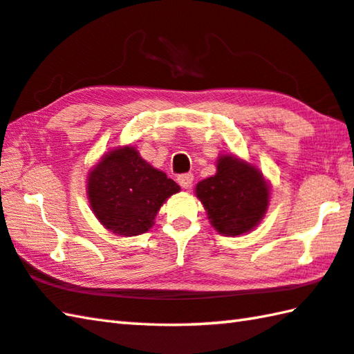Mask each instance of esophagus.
<instances>
[{"label":"esophagus","mask_w":354,"mask_h":354,"mask_svg":"<svg viewBox=\"0 0 354 354\" xmlns=\"http://www.w3.org/2000/svg\"><path fill=\"white\" fill-rule=\"evenodd\" d=\"M177 182H178L180 186H182V188L189 189L192 182H194V176H192V174H182V176L177 177Z\"/></svg>","instance_id":"esophagus-1"}]
</instances>
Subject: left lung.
Here are the masks:
<instances>
[{"label":"left lung","instance_id":"1","mask_svg":"<svg viewBox=\"0 0 354 354\" xmlns=\"http://www.w3.org/2000/svg\"><path fill=\"white\" fill-rule=\"evenodd\" d=\"M216 168L214 176L196 185V196L218 234H248L268 209L270 182L256 165L234 154H220Z\"/></svg>","mask_w":354,"mask_h":354}]
</instances>
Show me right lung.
<instances>
[{
	"label": "right lung",
	"mask_w": 354,
	"mask_h": 354,
	"mask_svg": "<svg viewBox=\"0 0 354 354\" xmlns=\"http://www.w3.org/2000/svg\"><path fill=\"white\" fill-rule=\"evenodd\" d=\"M180 186L140 157L136 146L109 149L86 178L88 200L98 222L122 237L149 231L160 208Z\"/></svg>",
	"instance_id": "right-lung-1"
}]
</instances>
